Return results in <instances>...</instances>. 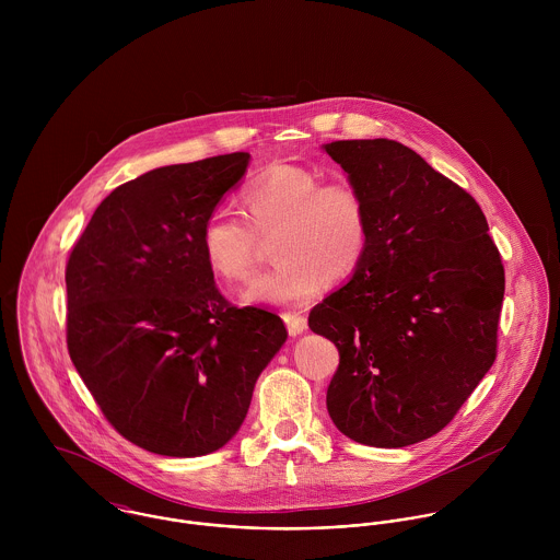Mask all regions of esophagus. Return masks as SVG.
I'll use <instances>...</instances> for the list:
<instances>
[{"label": "esophagus", "instance_id": "1", "mask_svg": "<svg viewBox=\"0 0 560 560\" xmlns=\"http://www.w3.org/2000/svg\"><path fill=\"white\" fill-rule=\"evenodd\" d=\"M282 319L287 323V329H289L291 336H300L308 329V320H306V317L298 315V313H284Z\"/></svg>", "mask_w": 560, "mask_h": 560}]
</instances>
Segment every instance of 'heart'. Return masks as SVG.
Returning <instances> with one entry per match:
<instances>
[{"mask_svg":"<svg viewBox=\"0 0 560 560\" xmlns=\"http://www.w3.org/2000/svg\"><path fill=\"white\" fill-rule=\"evenodd\" d=\"M245 220L229 209L207 215L200 249L224 282L249 278L256 237L273 241L278 265L243 293L245 304L298 306L317 298L331 273L351 276L369 245V213L360 191L345 180L320 183L315 170L271 165L241 191Z\"/></svg>","mask_w":560,"mask_h":560,"instance_id":"obj_1","label":"heart"}]
</instances>
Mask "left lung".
<instances>
[{
	"mask_svg": "<svg viewBox=\"0 0 560 560\" xmlns=\"http://www.w3.org/2000/svg\"><path fill=\"white\" fill-rule=\"evenodd\" d=\"M323 151L364 198L369 245L311 311L340 364L327 411L353 442L400 448L442 431L495 360L504 269L477 200L395 140Z\"/></svg>",
	"mask_w": 560,
	"mask_h": 560,
	"instance_id": "obj_1",
	"label": "left lung"
}]
</instances>
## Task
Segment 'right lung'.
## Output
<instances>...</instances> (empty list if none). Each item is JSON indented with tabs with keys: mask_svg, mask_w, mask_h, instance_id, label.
Returning a JSON list of instances; mask_svg holds the SVG:
<instances>
[{
	"mask_svg": "<svg viewBox=\"0 0 560 560\" xmlns=\"http://www.w3.org/2000/svg\"><path fill=\"white\" fill-rule=\"evenodd\" d=\"M249 153L155 167L116 187L67 265V342L114 429L163 457L229 444L287 342L273 313L231 306L200 235Z\"/></svg>",
	"mask_w": 560,
	"mask_h": 560,
	"instance_id": "obj_1",
	"label": "right lung"
}]
</instances>
